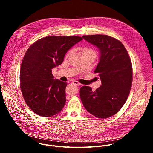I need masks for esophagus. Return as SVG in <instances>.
Wrapping results in <instances>:
<instances>
[{
    "instance_id": "esophagus-1",
    "label": "esophagus",
    "mask_w": 153,
    "mask_h": 153,
    "mask_svg": "<svg viewBox=\"0 0 153 153\" xmlns=\"http://www.w3.org/2000/svg\"><path fill=\"white\" fill-rule=\"evenodd\" d=\"M72 83H73V84L76 85H77V86H79V85H81L80 83H79L78 81H76V80H73V81L72 82Z\"/></svg>"
}]
</instances>
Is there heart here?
Returning a JSON list of instances; mask_svg holds the SVG:
<instances>
[{"label": "heart", "instance_id": "obj_1", "mask_svg": "<svg viewBox=\"0 0 153 153\" xmlns=\"http://www.w3.org/2000/svg\"><path fill=\"white\" fill-rule=\"evenodd\" d=\"M71 52H72L71 51L68 52V55L70 54L71 53ZM82 55H83L85 54H89V53H91V54H95V51H94L93 49H92L91 48H90L89 47H84L82 49Z\"/></svg>", "mask_w": 153, "mask_h": 153}]
</instances>
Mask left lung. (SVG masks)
<instances>
[{"mask_svg": "<svg viewBox=\"0 0 153 153\" xmlns=\"http://www.w3.org/2000/svg\"><path fill=\"white\" fill-rule=\"evenodd\" d=\"M82 37L100 50L99 62L94 71L102 85L95 91L88 86L80 89V97L86 110L100 119L116 114L126 102L131 88L133 67L130 57L122 43L103 34Z\"/></svg>", "mask_w": 153, "mask_h": 153, "instance_id": "8db88e82", "label": "left lung"}]
</instances>
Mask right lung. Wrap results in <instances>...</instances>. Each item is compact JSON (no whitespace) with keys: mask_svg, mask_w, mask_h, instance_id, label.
Wrapping results in <instances>:
<instances>
[{"mask_svg":"<svg viewBox=\"0 0 153 153\" xmlns=\"http://www.w3.org/2000/svg\"><path fill=\"white\" fill-rule=\"evenodd\" d=\"M82 39L79 36H47L34 42L26 51L20 67V90L36 114L51 117L62 110L67 83L54 79L52 69L60 65L66 53Z\"/></svg>","mask_w":153,"mask_h":153,"instance_id":"1","label":"right lung"}]
</instances>
